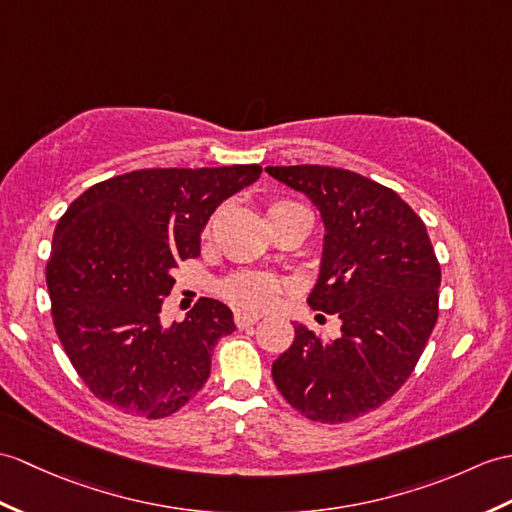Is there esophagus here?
<instances>
[{
	"mask_svg": "<svg viewBox=\"0 0 512 512\" xmlns=\"http://www.w3.org/2000/svg\"><path fill=\"white\" fill-rule=\"evenodd\" d=\"M259 318H261L259 314H251V312H235V325L240 327V329H246V327L255 325Z\"/></svg>",
	"mask_w": 512,
	"mask_h": 512,
	"instance_id": "obj_1",
	"label": "esophagus"
}]
</instances>
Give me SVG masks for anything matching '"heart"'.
<instances>
[{
  "label": "heart",
  "instance_id": "heart-1",
  "mask_svg": "<svg viewBox=\"0 0 512 512\" xmlns=\"http://www.w3.org/2000/svg\"><path fill=\"white\" fill-rule=\"evenodd\" d=\"M294 205V202L288 200H279L275 205H270L268 211H277ZM222 294L227 299L242 307V310H268L270 305H275L279 301V296L283 294V283L277 277L264 275V272H235V275L227 277L222 281Z\"/></svg>",
  "mask_w": 512,
  "mask_h": 512
}]
</instances>
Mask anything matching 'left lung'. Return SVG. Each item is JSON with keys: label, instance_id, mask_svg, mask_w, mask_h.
<instances>
[{"label": "left lung", "instance_id": "obj_1", "mask_svg": "<svg viewBox=\"0 0 512 512\" xmlns=\"http://www.w3.org/2000/svg\"><path fill=\"white\" fill-rule=\"evenodd\" d=\"M266 172L320 211L323 259L307 303L338 316L342 331L325 340L296 323L272 379L303 417L353 421L386 403L412 375L438 318L441 266L423 220L392 189L327 165Z\"/></svg>", "mask_w": 512, "mask_h": 512}]
</instances>
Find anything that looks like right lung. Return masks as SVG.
Returning <instances> with one entry per match:
<instances>
[{
    "label": "right lung",
    "mask_w": 512,
    "mask_h": 512,
    "mask_svg": "<svg viewBox=\"0 0 512 512\" xmlns=\"http://www.w3.org/2000/svg\"><path fill=\"white\" fill-rule=\"evenodd\" d=\"M259 165L135 170L89 187L58 220L45 281L58 340L100 401L163 419L205 386L211 355L235 331L233 312L200 299L161 325L181 261L222 200L255 183Z\"/></svg>",
    "instance_id": "add662e5"
}]
</instances>
